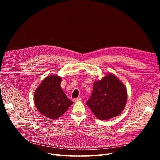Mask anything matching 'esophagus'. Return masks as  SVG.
Masks as SVG:
<instances>
[{
	"label": "esophagus",
	"mask_w": 160,
	"mask_h": 160,
	"mask_svg": "<svg viewBox=\"0 0 160 160\" xmlns=\"http://www.w3.org/2000/svg\"><path fill=\"white\" fill-rule=\"evenodd\" d=\"M81 98H74V99H73V101H74V102H76V101H81Z\"/></svg>",
	"instance_id": "esophagus-1"
}]
</instances>
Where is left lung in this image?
Instances as JSON below:
<instances>
[{
	"label": "left lung",
	"mask_w": 160,
	"mask_h": 160,
	"mask_svg": "<svg viewBox=\"0 0 160 160\" xmlns=\"http://www.w3.org/2000/svg\"><path fill=\"white\" fill-rule=\"evenodd\" d=\"M127 99V89L122 82L109 73L94 82L93 90L86 104L99 119L106 120L122 112Z\"/></svg>",
	"instance_id": "8db88e82"
}]
</instances>
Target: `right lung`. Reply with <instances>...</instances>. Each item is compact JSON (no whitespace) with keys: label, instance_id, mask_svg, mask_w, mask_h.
I'll list each match as a JSON object with an SVG mask.
<instances>
[{"label":"right lung","instance_id":"add662e5","mask_svg":"<svg viewBox=\"0 0 160 160\" xmlns=\"http://www.w3.org/2000/svg\"><path fill=\"white\" fill-rule=\"evenodd\" d=\"M61 77L58 75L47 77L35 92L34 100L37 110L51 119L59 118L73 102L62 91Z\"/></svg>","mask_w":160,"mask_h":160}]
</instances>
